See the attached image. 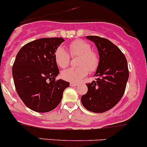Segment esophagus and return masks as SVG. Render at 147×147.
I'll return each instance as SVG.
<instances>
[{
  "label": "esophagus",
  "instance_id": "34e87169",
  "mask_svg": "<svg viewBox=\"0 0 147 147\" xmlns=\"http://www.w3.org/2000/svg\"><path fill=\"white\" fill-rule=\"evenodd\" d=\"M77 86H78V84H76V83H70V86H72V87H76Z\"/></svg>",
  "mask_w": 147,
  "mask_h": 147
}]
</instances>
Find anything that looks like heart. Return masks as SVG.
<instances>
[{
  "instance_id": "1",
  "label": "heart",
  "mask_w": 147,
  "mask_h": 147,
  "mask_svg": "<svg viewBox=\"0 0 147 147\" xmlns=\"http://www.w3.org/2000/svg\"><path fill=\"white\" fill-rule=\"evenodd\" d=\"M71 57H78L75 64L78 67L69 68L61 72V78L67 81L78 83L90 72H94L99 64V55L91 49L88 42L83 40H76L69 45L68 52L63 47H58L54 53V59L57 65L65 68L69 65Z\"/></svg>"
}]
</instances>
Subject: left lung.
I'll list each match as a JSON object with an SVG mask.
<instances>
[{
  "label": "left lung",
  "instance_id": "obj_1",
  "mask_svg": "<svg viewBox=\"0 0 147 147\" xmlns=\"http://www.w3.org/2000/svg\"><path fill=\"white\" fill-rule=\"evenodd\" d=\"M95 43L99 64L95 80L86 84L88 92L81 97L83 107L95 113L109 110L117 105L125 90L129 72L125 55L110 40L98 36H86Z\"/></svg>",
  "mask_w": 147,
  "mask_h": 147
}]
</instances>
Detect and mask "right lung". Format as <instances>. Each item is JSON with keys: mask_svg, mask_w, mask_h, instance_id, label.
I'll list each match as a JSON object with an SVG mask.
<instances>
[{"mask_svg": "<svg viewBox=\"0 0 147 147\" xmlns=\"http://www.w3.org/2000/svg\"><path fill=\"white\" fill-rule=\"evenodd\" d=\"M61 38H40L28 42L18 52L12 67L16 92L24 105L38 112L53 110L61 102L69 82L55 78L59 74L55 51Z\"/></svg>", "mask_w": 147, "mask_h": 147, "instance_id": "1", "label": "right lung"}]
</instances>
